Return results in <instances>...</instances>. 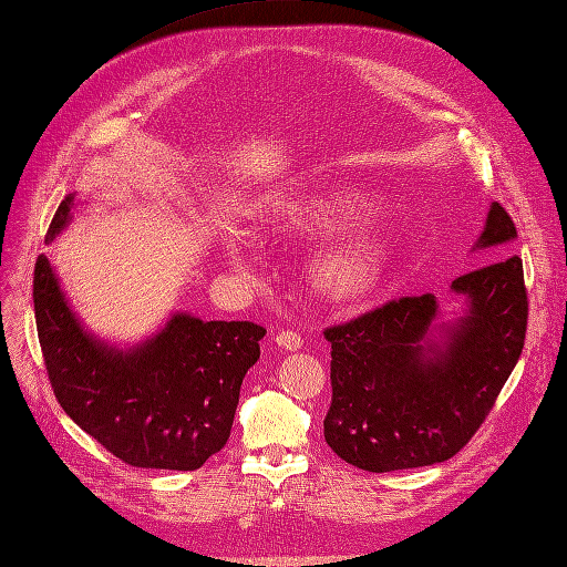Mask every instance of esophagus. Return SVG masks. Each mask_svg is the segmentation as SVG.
Here are the masks:
<instances>
[{"label":"esophagus","instance_id":"1","mask_svg":"<svg viewBox=\"0 0 567 567\" xmlns=\"http://www.w3.org/2000/svg\"><path fill=\"white\" fill-rule=\"evenodd\" d=\"M276 342L280 344L282 350H289V352H297V350H301V344H303V338L297 333V331H278V336H276Z\"/></svg>","mask_w":567,"mask_h":567}]
</instances>
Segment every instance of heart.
<instances>
[{"label": "heart", "mask_w": 567, "mask_h": 567, "mask_svg": "<svg viewBox=\"0 0 567 567\" xmlns=\"http://www.w3.org/2000/svg\"><path fill=\"white\" fill-rule=\"evenodd\" d=\"M371 210L365 196L354 189H324L308 199L289 202L264 210L259 225L268 234L333 231ZM227 259L245 270L252 259V245L238 234L223 238ZM391 259V238L375 227H359L333 240L315 261V278L336 299H357L371 291Z\"/></svg>", "instance_id": "b5f03b06"}]
</instances>
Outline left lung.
Here are the masks:
<instances>
[{
	"mask_svg": "<svg viewBox=\"0 0 567 567\" xmlns=\"http://www.w3.org/2000/svg\"><path fill=\"white\" fill-rule=\"evenodd\" d=\"M516 227L494 202L475 248L488 261L452 282L465 312L440 327L433 293L393 299L324 329L331 342L327 445L368 473L452 458L477 433L524 350V266ZM473 248V250H475Z\"/></svg>",
	"mask_w": 567,
	"mask_h": 567,
	"instance_id": "8db88e82",
	"label": "left lung"
}]
</instances>
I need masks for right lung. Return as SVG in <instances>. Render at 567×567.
Here are the masks:
<instances>
[{
  "label": "right lung",
  "mask_w": 567,
  "mask_h": 567,
  "mask_svg": "<svg viewBox=\"0 0 567 567\" xmlns=\"http://www.w3.org/2000/svg\"><path fill=\"white\" fill-rule=\"evenodd\" d=\"M71 206L73 194L58 206L48 243ZM32 299L55 399L104 450L136 467L196 471L227 445L264 327L176 312L153 338L117 350L83 329L45 255L34 264Z\"/></svg>",
  "instance_id": "obj_1"
}]
</instances>
